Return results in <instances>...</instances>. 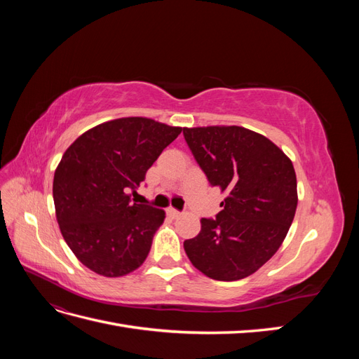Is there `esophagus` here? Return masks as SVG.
Returning a JSON list of instances; mask_svg holds the SVG:
<instances>
[{
    "mask_svg": "<svg viewBox=\"0 0 359 359\" xmlns=\"http://www.w3.org/2000/svg\"><path fill=\"white\" fill-rule=\"evenodd\" d=\"M168 215L172 217V219H178V217L181 215V212L177 211V210H173V208H168Z\"/></svg>",
    "mask_w": 359,
    "mask_h": 359,
    "instance_id": "esophagus-1",
    "label": "esophagus"
}]
</instances>
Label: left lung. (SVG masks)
Listing matches in <instances>:
<instances>
[{"mask_svg": "<svg viewBox=\"0 0 359 359\" xmlns=\"http://www.w3.org/2000/svg\"><path fill=\"white\" fill-rule=\"evenodd\" d=\"M182 133L211 186L227 193L215 220L202 219L199 235L184 241V250L210 278L252 276L276 255L295 217L292 161L268 137L244 127H186Z\"/></svg>", "mask_w": 359, "mask_h": 359, "instance_id": "1", "label": "left lung"}]
</instances>
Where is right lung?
Segmentation results:
<instances>
[{
  "mask_svg": "<svg viewBox=\"0 0 359 359\" xmlns=\"http://www.w3.org/2000/svg\"><path fill=\"white\" fill-rule=\"evenodd\" d=\"M181 132L149 118H118L90 128L64 153L53 175L57 222L86 268L121 277L144 264L165 211L133 203L130 193Z\"/></svg>",
  "mask_w": 359,
  "mask_h": 359,
  "instance_id": "obj_1",
  "label": "right lung"
}]
</instances>
